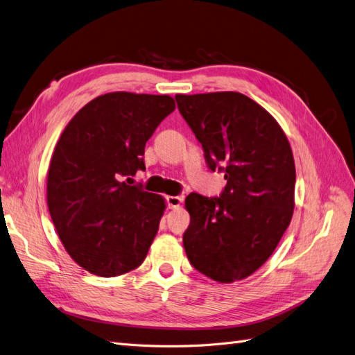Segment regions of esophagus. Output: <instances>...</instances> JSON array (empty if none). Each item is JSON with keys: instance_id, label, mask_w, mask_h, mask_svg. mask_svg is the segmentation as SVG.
I'll list each match as a JSON object with an SVG mask.
<instances>
[{"instance_id": "obj_1", "label": "esophagus", "mask_w": 355, "mask_h": 355, "mask_svg": "<svg viewBox=\"0 0 355 355\" xmlns=\"http://www.w3.org/2000/svg\"><path fill=\"white\" fill-rule=\"evenodd\" d=\"M166 201H167L168 209H178L180 206V202L184 201V197H182V196H168V197H166Z\"/></svg>"}]
</instances>
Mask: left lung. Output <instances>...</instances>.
I'll return each instance as SVG.
<instances>
[{"label":"left lung","instance_id":"left-lung-1","mask_svg":"<svg viewBox=\"0 0 355 355\" xmlns=\"http://www.w3.org/2000/svg\"><path fill=\"white\" fill-rule=\"evenodd\" d=\"M175 99L207 167L227 180L220 197L197 192L187 197V256L214 282L241 280L266 262L292 219V149L274 118L241 93L176 94Z\"/></svg>","mask_w":355,"mask_h":355}]
</instances>
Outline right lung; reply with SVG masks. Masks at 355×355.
<instances>
[{"instance_id":"obj_1","label":"right lung","mask_w":355,"mask_h":355,"mask_svg":"<svg viewBox=\"0 0 355 355\" xmlns=\"http://www.w3.org/2000/svg\"><path fill=\"white\" fill-rule=\"evenodd\" d=\"M175 108L166 94L115 92L89 102L63 130L47 204L67 252L89 272L116 277L145 261L166 206L128 180L145 170V145Z\"/></svg>"}]
</instances>
